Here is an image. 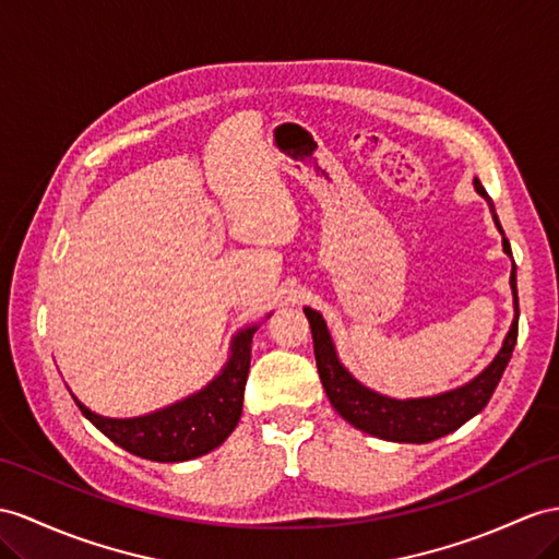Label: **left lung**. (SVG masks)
I'll list each match as a JSON object with an SVG mask.
<instances>
[{
	"label": "left lung",
	"mask_w": 559,
	"mask_h": 559,
	"mask_svg": "<svg viewBox=\"0 0 559 559\" xmlns=\"http://www.w3.org/2000/svg\"><path fill=\"white\" fill-rule=\"evenodd\" d=\"M472 183H475V191L486 200V203H489L493 224L500 231V236H503V252L512 260L510 242L503 234V228H500L491 198L486 195L484 186L479 183L477 177ZM510 290H512L514 319L510 323V331L503 340V345H500L498 354L493 356V361L469 382L461 384V388H453L432 396H411V399H394L388 394H380L356 380L345 368V364L340 361L337 347L321 313L317 309L305 307V313L311 325L319 378L323 382L328 399H331L333 408L356 429H361V432L373 435L384 441L427 443L455 432L457 427L465 425L469 418H475L477 413H481L484 406L489 404V399L496 392L500 378H503L506 366L510 364L512 349L518 345L520 299H518V266H514V262L510 271Z\"/></svg>",
	"instance_id": "1"
}]
</instances>
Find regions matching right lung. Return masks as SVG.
Masks as SVG:
<instances>
[{"mask_svg": "<svg viewBox=\"0 0 559 559\" xmlns=\"http://www.w3.org/2000/svg\"><path fill=\"white\" fill-rule=\"evenodd\" d=\"M257 328H260L257 323L246 325L234 335L226 364L205 388L165 408L134 418H108L84 406L73 392L70 394L84 418L124 451L155 463L193 461L222 447L240 420Z\"/></svg>", "mask_w": 559, "mask_h": 559, "instance_id": "obj_1", "label": "right lung"}]
</instances>
